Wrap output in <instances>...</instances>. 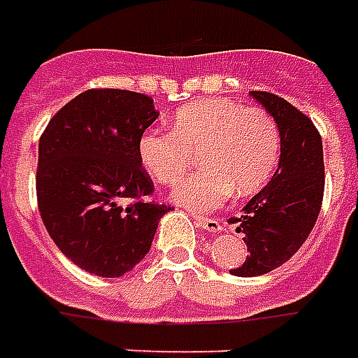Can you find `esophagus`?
I'll list each match as a JSON object with an SVG mask.
<instances>
[{
	"label": "esophagus",
	"mask_w": 358,
	"mask_h": 358,
	"mask_svg": "<svg viewBox=\"0 0 358 358\" xmlns=\"http://www.w3.org/2000/svg\"><path fill=\"white\" fill-rule=\"evenodd\" d=\"M196 226H200L206 231H220L222 229V224L217 220H212V217H196Z\"/></svg>",
	"instance_id": "esophagus-1"
}]
</instances>
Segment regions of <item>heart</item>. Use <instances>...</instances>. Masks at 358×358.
<instances>
[{
  "label": "heart",
  "mask_w": 358,
  "mask_h": 358,
  "mask_svg": "<svg viewBox=\"0 0 358 358\" xmlns=\"http://www.w3.org/2000/svg\"><path fill=\"white\" fill-rule=\"evenodd\" d=\"M200 155V172L172 192L174 202L196 212L217 208L231 196L259 192L273 176L281 156L278 120L262 106L231 99H203L182 106L170 132L148 130L138 141L144 170L164 186L176 184Z\"/></svg>",
  "instance_id": "obj_1"
}]
</instances>
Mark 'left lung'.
Masks as SVG:
<instances>
[{"label":"left lung","instance_id":"obj_1","mask_svg":"<svg viewBox=\"0 0 358 358\" xmlns=\"http://www.w3.org/2000/svg\"><path fill=\"white\" fill-rule=\"evenodd\" d=\"M273 115L281 132V156L269 184L243 206L236 231L248 245L245 262L229 269L238 278H255L283 265L311 234L325 190L323 142L311 118L278 94L250 93Z\"/></svg>","mask_w":358,"mask_h":358}]
</instances>
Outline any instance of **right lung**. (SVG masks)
I'll return each mask as SVG.
<instances>
[{"instance_id": "obj_1", "label": "right lung", "mask_w": 358, "mask_h": 358, "mask_svg": "<svg viewBox=\"0 0 358 358\" xmlns=\"http://www.w3.org/2000/svg\"><path fill=\"white\" fill-rule=\"evenodd\" d=\"M156 118L146 94L89 89L57 110L39 138L35 184L45 228L65 257L99 278L141 264L170 212L146 200L155 184L138 156Z\"/></svg>"}]
</instances>
